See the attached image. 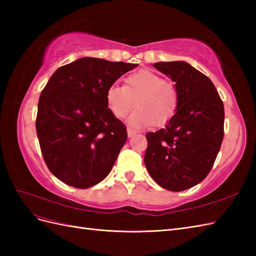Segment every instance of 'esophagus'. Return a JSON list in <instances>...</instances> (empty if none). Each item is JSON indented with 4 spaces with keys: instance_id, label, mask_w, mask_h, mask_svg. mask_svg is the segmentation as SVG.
I'll list each match as a JSON object with an SVG mask.
<instances>
[{
    "instance_id": "34e87169",
    "label": "esophagus",
    "mask_w": 256,
    "mask_h": 256,
    "mask_svg": "<svg viewBox=\"0 0 256 256\" xmlns=\"http://www.w3.org/2000/svg\"><path fill=\"white\" fill-rule=\"evenodd\" d=\"M127 134H128V136L131 138V136H134V134H136V131L134 130L132 128H127Z\"/></svg>"
}]
</instances>
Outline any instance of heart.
I'll list each match as a JSON object with an SVG mask.
<instances>
[{
	"label": "heart",
	"instance_id": "1",
	"mask_svg": "<svg viewBox=\"0 0 256 256\" xmlns=\"http://www.w3.org/2000/svg\"><path fill=\"white\" fill-rule=\"evenodd\" d=\"M106 104L115 118L120 120L134 110L129 124L136 128L148 127L152 124L162 126L177 111L178 92L175 85L162 79L158 74L138 70L129 74L124 86L113 84L106 90Z\"/></svg>",
	"mask_w": 256,
	"mask_h": 256
}]
</instances>
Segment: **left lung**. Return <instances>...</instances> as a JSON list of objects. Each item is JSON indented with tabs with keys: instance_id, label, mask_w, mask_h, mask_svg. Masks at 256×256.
I'll list each match as a JSON object with an SVG mask.
<instances>
[{
	"instance_id": "8db88e82",
	"label": "left lung",
	"mask_w": 256,
	"mask_h": 256,
	"mask_svg": "<svg viewBox=\"0 0 256 256\" xmlns=\"http://www.w3.org/2000/svg\"><path fill=\"white\" fill-rule=\"evenodd\" d=\"M154 66L175 82L178 106L166 128L146 134L145 166L162 188L184 191L210 172L224 136V106L212 80L190 64Z\"/></svg>"
}]
</instances>
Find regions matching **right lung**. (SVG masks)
<instances>
[{"label":"right lung","mask_w":256,"mask_h":256,"mask_svg":"<svg viewBox=\"0 0 256 256\" xmlns=\"http://www.w3.org/2000/svg\"><path fill=\"white\" fill-rule=\"evenodd\" d=\"M138 65L82 58L60 67L42 90L36 131L44 160L60 182L90 188L111 172L127 140L106 90Z\"/></svg>","instance_id":"obj_1"}]
</instances>
